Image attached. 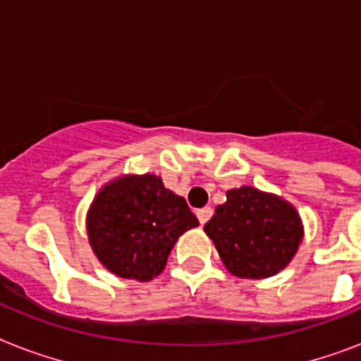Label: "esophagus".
Returning a JSON list of instances; mask_svg holds the SVG:
<instances>
[{"instance_id":"1","label":"esophagus","mask_w":361,"mask_h":361,"mask_svg":"<svg viewBox=\"0 0 361 361\" xmlns=\"http://www.w3.org/2000/svg\"><path fill=\"white\" fill-rule=\"evenodd\" d=\"M212 215H214V209L209 208V206L197 209V217H198V221H200V225H206Z\"/></svg>"}]
</instances>
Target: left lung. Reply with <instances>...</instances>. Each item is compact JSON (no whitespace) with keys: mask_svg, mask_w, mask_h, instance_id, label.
<instances>
[{"mask_svg":"<svg viewBox=\"0 0 361 361\" xmlns=\"http://www.w3.org/2000/svg\"><path fill=\"white\" fill-rule=\"evenodd\" d=\"M204 231L228 271L245 279H262L285 268L303 236L296 209L255 187L226 192V202L217 206Z\"/></svg>","mask_w":361,"mask_h":361,"instance_id":"obj_1","label":"left lung"}]
</instances>
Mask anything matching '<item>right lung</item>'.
Wrapping results in <instances>:
<instances>
[{
    "mask_svg": "<svg viewBox=\"0 0 361 361\" xmlns=\"http://www.w3.org/2000/svg\"><path fill=\"white\" fill-rule=\"evenodd\" d=\"M198 225L187 202L157 176H125L103 187L87 214V238L103 266L123 279L149 281L176 240Z\"/></svg>",
    "mask_w": 361,
    "mask_h": 361,
    "instance_id": "right-lung-1",
    "label": "right lung"
}]
</instances>
